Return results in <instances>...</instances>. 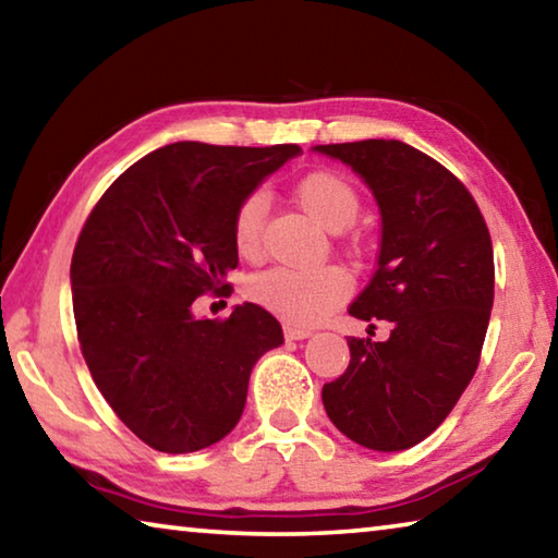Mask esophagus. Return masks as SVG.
<instances>
[{"label":"esophagus","mask_w":558,"mask_h":558,"mask_svg":"<svg viewBox=\"0 0 558 558\" xmlns=\"http://www.w3.org/2000/svg\"><path fill=\"white\" fill-rule=\"evenodd\" d=\"M310 335V329H305V327H295V325H286V339H295V342H300V339H307Z\"/></svg>","instance_id":"obj_1"}]
</instances>
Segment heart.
Segmentation results:
<instances>
[{
    "label": "heart",
    "instance_id": "heart-1",
    "mask_svg": "<svg viewBox=\"0 0 558 558\" xmlns=\"http://www.w3.org/2000/svg\"><path fill=\"white\" fill-rule=\"evenodd\" d=\"M295 199L310 219L323 229L339 233L354 223L359 214V194L344 177L335 172H310L295 184ZM268 211V196L253 192L235 206L233 245L245 258H253L260 248V226ZM248 298L268 313L292 325H315L342 305L352 280L342 268H270L253 276L245 286Z\"/></svg>",
    "mask_w": 558,
    "mask_h": 558
}]
</instances>
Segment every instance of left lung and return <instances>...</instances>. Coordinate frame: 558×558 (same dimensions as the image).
I'll list each match as a JSON object with an SVG mask.
<instances>
[{"instance_id":"obj_1","label":"left lung","mask_w":558,"mask_h":558,"mask_svg":"<svg viewBox=\"0 0 558 558\" xmlns=\"http://www.w3.org/2000/svg\"><path fill=\"white\" fill-rule=\"evenodd\" d=\"M313 149L372 189L381 248L349 315L391 325L386 342L347 339L352 359L325 384V411L359 446L413 448L446 421L477 369L495 298L487 223L456 174L399 140Z\"/></svg>"}]
</instances>
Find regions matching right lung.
I'll return each mask as SVG.
<instances>
[{
    "label": "right lung",
    "mask_w": 558,
    "mask_h": 558,
    "mask_svg": "<svg viewBox=\"0 0 558 558\" xmlns=\"http://www.w3.org/2000/svg\"><path fill=\"white\" fill-rule=\"evenodd\" d=\"M298 145L174 143L125 169L75 243L73 315L93 381L118 418L162 452H194L239 423L258 359L282 327L253 302L194 317L239 266L233 214Z\"/></svg>",
    "instance_id": "obj_1"
}]
</instances>
